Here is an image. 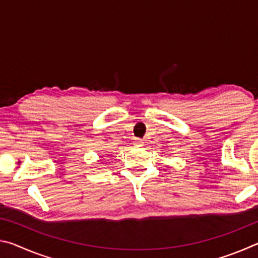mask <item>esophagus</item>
<instances>
[{
  "instance_id": "esophagus-1",
  "label": "esophagus",
  "mask_w": 258,
  "mask_h": 258,
  "mask_svg": "<svg viewBox=\"0 0 258 258\" xmlns=\"http://www.w3.org/2000/svg\"><path fill=\"white\" fill-rule=\"evenodd\" d=\"M143 140L142 139H135L134 141H133V145L134 146H137V147H141V146H143Z\"/></svg>"
}]
</instances>
